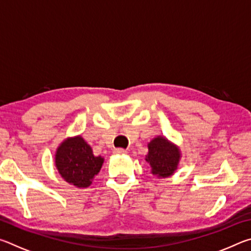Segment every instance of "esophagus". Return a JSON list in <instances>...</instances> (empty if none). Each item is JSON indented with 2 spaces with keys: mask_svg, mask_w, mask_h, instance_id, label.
<instances>
[{
  "mask_svg": "<svg viewBox=\"0 0 251 251\" xmlns=\"http://www.w3.org/2000/svg\"><path fill=\"white\" fill-rule=\"evenodd\" d=\"M126 150H124V148H117V150H115L114 151V154H116V155H124V154H126Z\"/></svg>",
  "mask_w": 251,
  "mask_h": 251,
  "instance_id": "obj_1",
  "label": "esophagus"
}]
</instances>
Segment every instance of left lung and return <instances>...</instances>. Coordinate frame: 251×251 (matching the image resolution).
Wrapping results in <instances>:
<instances>
[{
	"label": "left lung",
	"instance_id": "8db88e82",
	"mask_svg": "<svg viewBox=\"0 0 251 251\" xmlns=\"http://www.w3.org/2000/svg\"><path fill=\"white\" fill-rule=\"evenodd\" d=\"M180 157L179 148L163 136H158L148 144L145 159L151 165L152 175L165 178L176 172Z\"/></svg>",
	"mask_w": 251,
	"mask_h": 251
}]
</instances>
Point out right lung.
<instances>
[{
    "mask_svg": "<svg viewBox=\"0 0 251 251\" xmlns=\"http://www.w3.org/2000/svg\"><path fill=\"white\" fill-rule=\"evenodd\" d=\"M104 158L94 156L82 136L65 139L57 147L55 165L63 179L78 188H86L100 173Z\"/></svg>",
    "mask_w": 251,
    "mask_h": 251,
    "instance_id": "obj_1",
    "label": "right lung"
}]
</instances>
